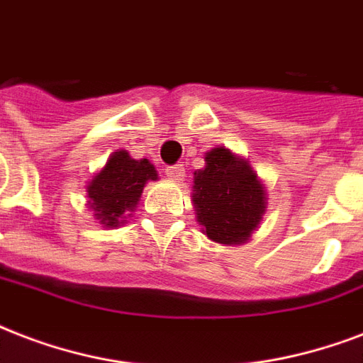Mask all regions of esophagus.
Wrapping results in <instances>:
<instances>
[{"label":"esophagus","mask_w":363,"mask_h":363,"mask_svg":"<svg viewBox=\"0 0 363 363\" xmlns=\"http://www.w3.org/2000/svg\"><path fill=\"white\" fill-rule=\"evenodd\" d=\"M167 176L170 179H174V182H179V179H184L185 176V168L184 164H174V167H167Z\"/></svg>","instance_id":"esophagus-1"}]
</instances>
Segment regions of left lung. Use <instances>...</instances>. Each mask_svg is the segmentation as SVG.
I'll return each mask as SVG.
<instances>
[{"label": "left lung", "instance_id": "obj_1", "mask_svg": "<svg viewBox=\"0 0 363 363\" xmlns=\"http://www.w3.org/2000/svg\"><path fill=\"white\" fill-rule=\"evenodd\" d=\"M191 202L201 231L225 246L248 242L267 212V189L248 159L218 145L193 172Z\"/></svg>", "mask_w": 363, "mask_h": 363}]
</instances>
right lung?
I'll return each instance as SVG.
<instances>
[{
    "instance_id": "obj_1",
    "label": "right lung",
    "mask_w": 363,
    "mask_h": 363,
    "mask_svg": "<svg viewBox=\"0 0 363 363\" xmlns=\"http://www.w3.org/2000/svg\"><path fill=\"white\" fill-rule=\"evenodd\" d=\"M159 174L150 159H132L126 150H115L86 182V206L106 229H117L132 218L147 182Z\"/></svg>"
}]
</instances>
